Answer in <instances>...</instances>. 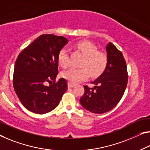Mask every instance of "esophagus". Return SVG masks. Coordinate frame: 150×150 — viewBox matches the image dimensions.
Listing matches in <instances>:
<instances>
[{"label": "esophagus", "mask_w": 150, "mask_h": 150, "mask_svg": "<svg viewBox=\"0 0 150 150\" xmlns=\"http://www.w3.org/2000/svg\"><path fill=\"white\" fill-rule=\"evenodd\" d=\"M74 86H75V84H74L71 82H68V88H73V87H74Z\"/></svg>", "instance_id": "1"}]
</instances>
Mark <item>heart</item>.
<instances>
[{"mask_svg":"<svg viewBox=\"0 0 150 150\" xmlns=\"http://www.w3.org/2000/svg\"><path fill=\"white\" fill-rule=\"evenodd\" d=\"M78 50L84 57L80 66L81 68H71L62 73V76L71 83H76L86 80L89 73L92 76L100 75L107 68L108 57L104 52L98 51L96 46L90 41H79L76 45ZM57 61L62 68L69 66V55L67 49L63 47L59 52Z\"/></svg>","mask_w":150,"mask_h":150,"instance_id":"1","label":"heart"}]
</instances>
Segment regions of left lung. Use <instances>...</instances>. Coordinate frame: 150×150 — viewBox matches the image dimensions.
I'll use <instances>...</instances> for the list:
<instances>
[{
  "label": "left lung",
  "mask_w": 150,
  "mask_h": 150,
  "mask_svg": "<svg viewBox=\"0 0 150 150\" xmlns=\"http://www.w3.org/2000/svg\"><path fill=\"white\" fill-rule=\"evenodd\" d=\"M107 66L97 79L92 82L93 88L85 85L84 94L80 99L83 108L93 113L108 112L123 96L128 81L126 62L121 51L112 43L106 46Z\"/></svg>",
  "instance_id": "left-lung-1"
}]
</instances>
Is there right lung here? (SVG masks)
<instances>
[{
  "instance_id": "add662e5",
  "label": "right lung",
  "mask_w": 150,
  "mask_h": 150,
  "mask_svg": "<svg viewBox=\"0 0 150 150\" xmlns=\"http://www.w3.org/2000/svg\"><path fill=\"white\" fill-rule=\"evenodd\" d=\"M68 42L63 36L41 35L18 56L14 69L13 87L27 110L44 114L59 105L68 88V83L64 78L56 82L57 56Z\"/></svg>"
}]
</instances>
